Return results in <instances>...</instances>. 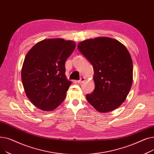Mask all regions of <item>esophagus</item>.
I'll list each match as a JSON object with an SVG mask.
<instances>
[{
  "instance_id": "1",
  "label": "esophagus",
  "mask_w": 154,
  "mask_h": 154,
  "mask_svg": "<svg viewBox=\"0 0 154 154\" xmlns=\"http://www.w3.org/2000/svg\"><path fill=\"white\" fill-rule=\"evenodd\" d=\"M84 81H85V78L82 77L79 80H78L77 83H79V84H82V83H83Z\"/></svg>"
}]
</instances>
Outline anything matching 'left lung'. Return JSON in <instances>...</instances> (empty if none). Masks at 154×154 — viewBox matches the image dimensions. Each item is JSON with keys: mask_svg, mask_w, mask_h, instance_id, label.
I'll return each mask as SVG.
<instances>
[{"mask_svg": "<svg viewBox=\"0 0 154 154\" xmlns=\"http://www.w3.org/2000/svg\"><path fill=\"white\" fill-rule=\"evenodd\" d=\"M78 49L93 66L95 89L86 99L100 113L119 107L126 100L133 82L130 53L117 40L99 37L80 42Z\"/></svg>", "mask_w": 154, "mask_h": 154, "instance_id": "left-lung-1", "label": "left lung"}]
</instances>
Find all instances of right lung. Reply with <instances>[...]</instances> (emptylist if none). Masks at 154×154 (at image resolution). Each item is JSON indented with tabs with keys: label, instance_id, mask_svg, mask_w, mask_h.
<instances>
[{
	"label": "right lung",
	"instance_id": "right-lung-1",
	"mask_svg": "<svg viewBox=\"0 0 154 154\" xmlns=\"http://www.w3.org/2000/svg\"><path fill=\"white\" fill-rule=\"evenodd\" d=\"M76 44L63 38H47L37 42L27 52L21 79L30 101L43 111H52L66 97L71 81L67 79L65 62Z\"/></svg>",
	"mask_w": 154,
	"mask_h": 154
}]
</instances>
